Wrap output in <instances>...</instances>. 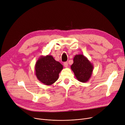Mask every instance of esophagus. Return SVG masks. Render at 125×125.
<instances>
[{
  "label": "esophagus",
  "mask_w": 125,
  "mask_h": 125,
  "mask_svg": "<svg viewBox=\"0 0 125 125\" xmlns=\"http://www.w3.org/2000/svg\"><path fill=\"white\" fill-rule=\"evenodd\" d=\"M63 66L65 68H67L68 66V62H64L63 63Z\"/></svg>",
  "instance_id": "1"
}]
</instances>
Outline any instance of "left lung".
<instances>
[{
	"instance_id": "left-lung-1",
	"label": "left lung",
	"mask_w": 125,
	"mask_h": 125,
	"mask_svg": "<svg viewBox=\"0 0 125 125\" xmlns=\"http://www.w3.org/2000/svg\"><path fill=\"white\" fill-rule=\"evenodd\" d=\"M71 68L79 81L85 83L90 79L93 70V65L83 54H76L73 59Z\"/></svg>"
}]
</instances>
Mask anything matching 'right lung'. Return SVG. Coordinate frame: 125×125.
Instances as JSON below:
<instances>
[{
	"mask_svg": "<svg viewBox=\"0 0 125 125\" xmlns=\"http://www.w3.org/2000/svg\"><path fill=\"white\" fill-rule=\"evenodd\" d=\"M62 69V65L52 55L41 56L35 64V75L42 83L51 85L57 80Z\"/></svg>",
	"mask_w": 125,
	"mask_h": 125,
	"instance_id": "right-lung-1",
	"label": "right lung"
}]
</instances>
